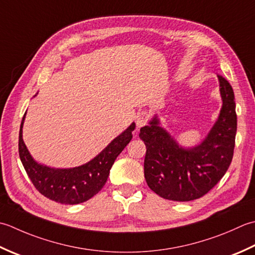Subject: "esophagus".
Listing matches in <instances>:
<instances>
[{"mask_svg":"<svg viewBox=\"0 0 255 255\" xmlns=\"http://www.w3.org/2000/svg\"><path fill=\"white\" fill-rule=\"evenodd\" d=\"M149 120V114L146 111L139 112L136 116V128H139L144 126H146Z\"/></svg>","mask_w":255,"mask_h":255,"instance_id":"1","label":"esophagus"}]
</instances>
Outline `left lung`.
<instances>
[{"mask_svg":"<svg viewBox=\"0 0 255 255\" xmlns=\"http://www.w3.org/2000/svg\"><path fill=\"white\" fill-rule=\"evenodd\" d=\"M218 79L222 108L214 127L199 145L181 147L159 127L157 116L139 129V138L146 145L145 179L149 188L164 199H198L214 188L229 168L237 133L235 93L225 78L218 76Z\"/></svg>","mask_w":255,"mask_h":255,"instance_id":"left-lung-1","label":"left lung"}]
</instances>
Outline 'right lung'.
Returning <instances> with one entry per match:
<instances>
[{
  "label": "right lung",
  "mask_w": 255,
  "mask_h": 255,
  "mask_svg": "<svg viewBox=\"0 0 255 255\" xmlns=\"http://www.w3.org/2000/svg\"><path fill=\"white\" fill-rule=\"evenodd\" d=\"M24 114L18 136L19 158L35 188L48 199L65 205L81 204L92 198L106 185L114 160L132 139L135 123L117 136L100 154L74 168H51L32 157L23 141Z\"/></svg>",
  "instance_id": "1"
}]
</instances>
